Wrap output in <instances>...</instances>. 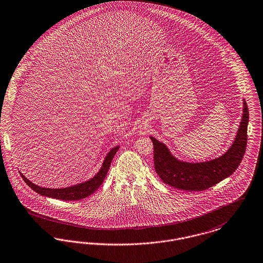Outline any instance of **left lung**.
<instances>
[{
    "label": "left lung",
    "mask_w": 263,
    "mask_h": 263,
    "mask_svg": "<svg viewBox=\"0 0 263 263\" xmlns=\"http://www.w3.org/2000/svg\"><path fill=\"white\" fill-rule=\"evenodd\" d=\"M242 121L234 143L219 158L210 161L191 163L174 158L167 147L151 137L154 145L155 169L160 179L169 186L185 191H203L229 177L238 168L248 142L249 108L243 100Z\"/></svg>",
    "instance_id": "left-lung-1"
}]
</instances>
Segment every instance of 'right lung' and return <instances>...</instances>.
<instances>
[{
	"instance_id": "add662e5",
	"label": "right lung",
	"mask_w": 263,
	"mask_h": 263,
	"mask_svg": "<svg viewBox=\"0 0 263 263\" xmlns=\"http://www.w3.org/2000/svg\"><path fill=\"white\" fill-rule=\"evenodd\" d=\"M118 148H119V146H116L108 152L100 171L95 175L93 178L86 181L84 183H80V184L74 185L71 187H67V188H63V189L42 188V187H39V186L33 184L28 179L25 178V176L22 173H21V177L33 191H35L36 193L45 196V197L63 200H82V199L89 197L90 195H92L95 191H97L98 188L102 185V183L104 182L105 176H106V173L109 169L112 158L116 156Z\"/></svg>"
}]
</instances>
